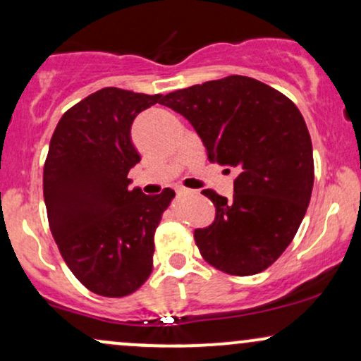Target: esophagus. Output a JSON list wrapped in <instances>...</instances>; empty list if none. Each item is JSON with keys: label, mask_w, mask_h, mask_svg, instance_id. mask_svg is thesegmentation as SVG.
Segmentation results:
<instances>
[{"label": "esophagus", "mask_w": 361, "mask_h": 361, "mask_svg": "<svg viewBox=\"0 0 361 361\" xmlns=\"http://www.w3.org/2000/svg\"><path fill=\"white\" fill-rule=\"evenodd\" d=\"M176 193L178 195H188V193H192V190H186V188H181V186H178Z\"/></svg>", "instance_id": "esophagus-1"}]
</instances>
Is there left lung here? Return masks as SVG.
Masks as SVG:
<instances>
[{
	"label": "left lung",
	"mask_w": 361,
	"mask_h": 361,
	"mask_svg": "<svg viewBox=\"0 0 361 361\" xmlns=\"http://www.w3.org/2000/svg\"><path fill=\"white\" fill-rule=\"evenodd\" d=\"M161 105L192 123L212 163L238 171L231 200L202 192L215 219L195 229L200 255L229 275L267 270L292 243L312 193V142L295 103L235 74L173 91Z\"/></svg>",
	"instance_id": "1"
}]
</instances>
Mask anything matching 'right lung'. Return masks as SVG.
Instances as JSON below:
<instances>
[{"label": "right lung", "instance_id": "right-lung-1", "mask_svg": "<svg viewBox=\"0 0 361 361\" xmlns=\"http://www.w3.org/2000/svg\"><path fill=\"white\" fill-rule=\"evenodd\" d=\"M163 94L103 88L62 115L44 166L49 226L73 275L91 292L126 297L149 279L154 233L175 192L144 195L127 175L140 161L134 118Z\"/></svg>", "mask_w": 361, "mask_h": 361}]
</instances>
